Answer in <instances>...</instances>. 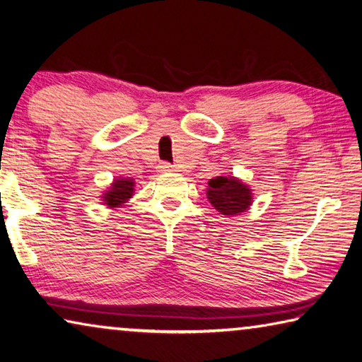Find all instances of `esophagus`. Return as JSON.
<instances>
[{"label":"esophagus","mask_w":362,"mask_h":362,"mask_svg":"<svg viewBox=\"0 0 362 362\" xmlns=\"http://www.w3.org/2000/svg\"><path fill=\"white\" fill-rule=\"evenodd\" d=\"M160 171H163V173H175V171H177L176 170V167L175 165H170V163H160Z\"/></svg>","instance_id":"1"}]
</instances>
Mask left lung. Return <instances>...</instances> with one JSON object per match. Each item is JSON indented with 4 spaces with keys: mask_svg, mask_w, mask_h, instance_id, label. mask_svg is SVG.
Here are the masks:
<instances>
[{
    "mask_svg": "<svg viewBox=\"0 0 362 362\" xmlns=\"http://www.w3.org/2000/svg\"><path fill=\"white\" fill-rule=\"evenodd\" d=\"M206 199L216 211L226 216H237L250 209L253 192L250 186L235 176H216L209 181Z\"/></svg>",
    "mask_w": 362,
    "mask_h": 362,
    "instance_id": "1",
    "label": "left lung"
}]
</instances>
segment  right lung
<instances>
[{
	"mask_svg": "<svg viewBox=\"0 0 362 362\" xmlns=\"http://www.w3.org/2000/svg\"><path fill=\"white\" fill-rule=\"evenodd\" d=\"M134 185L136 182L133 177H115L112 185L100 195L103 205L112 210L120 209L122 205H125L133 197Z\"/></svg>",
	"mask_w": 362,
	"mask_h": 362,
	"instance_id": "add662e5",
	"label": "right lung"
}]
</instances>
